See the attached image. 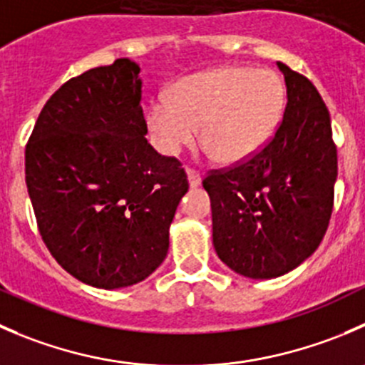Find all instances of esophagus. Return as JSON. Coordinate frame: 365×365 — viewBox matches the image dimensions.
I'll use <instances>...</instances> for the list:
<instances>
[{
  "label": "esophagus",
  "instance_id": "obj_1",
  "mask_svg": "<svg viewBox=\"0 0 365 365\" xmlns=\"http://www.w3.org/2000/svg\"><path fill=\"white\" fill-rule=\"evenodd\" d=\"M187 180H189V185L192 187H200L201 185V176H200V173L197 171H194V169H189V171H187Z\"/></svg>",
  "mask_w": 365,
  "mask_h": 365
}]
</instances>
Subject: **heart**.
<instances>
[{"label": "heart", "mask_w": 365, "mask_h": 365, "mask_svg": "<svg viewBox=\"0 0 365 365\" xmlns=\"http://www.w3.org/2000/svg\"><path fill=\"white\" fill-rule=\"evenodd\" d=\"M284 105V81L274 71L219 66L182 78L171 98H155L146 126L168 157L189 148L200 128L201 144L219 164H242L274 135Z\"/></svg>", "instance_id": "obj_1"}]
</instances>
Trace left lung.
<instances>
[{
	"instance_id": "1",
	"label": "left lung",
	"mask_w": 365,
	"mask_h": 365,
	"mask_svg": "<svg viewBox=\"0 0 365 365\" xmlns=\"http://www.w3.org/2000/svg\"><path fill=\"white\" fill-rule=\"evenodd\" d=\"M287 87L284 119L255 157L203 180L217 257L237 274L277 278L323 240L334 208L337 148L312 81L278 62Z\"/></svg>"
}]
</instances>
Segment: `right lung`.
I'll list each match as a JSON object with an SVG mask.
<instances>
[{
  "mask_svg": "<svg viewBox=\"0 0 365 365\" xmlns=\"http://www.w3.org/2000/svg\"><path fill=\"white\" fill-rule=\"evenodd\" d=\"M140 67L85 71L53 94L24 151L38 232L76 280L123 289L164 262L169 226L189 189L175 157L146 140Z\"/></svg>",
  "mask_w": 365,
  "mask_h": 365,
  "instance_id": "1",
  "label": "right lung"
}]
</instances>
